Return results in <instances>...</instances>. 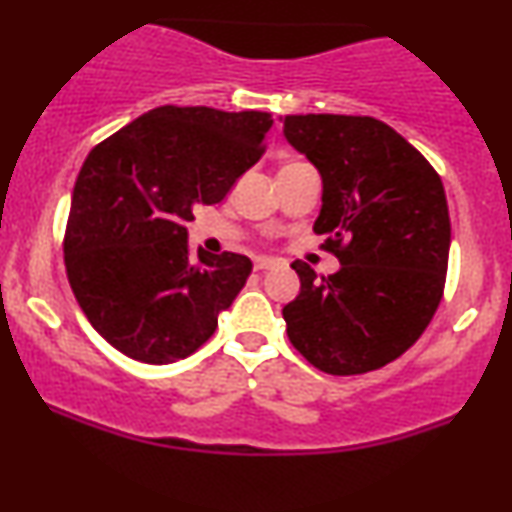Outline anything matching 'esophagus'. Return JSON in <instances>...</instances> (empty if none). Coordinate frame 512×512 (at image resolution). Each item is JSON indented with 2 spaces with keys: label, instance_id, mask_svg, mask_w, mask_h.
Returning a JSON list of instances; mask_svg holds the SVG:
<instances>
[{
  "label": "esophagus",
  "instance_id": "esophagus-1",
  "mask_svg": "<svg viewBox=\"0 0 512 512\" xmlns=\"http://www.w3.org/2000/svg\"><path fill=\"white\" fill-rule=\"evenodd\" d=\"M274 260H269V257H255V272H267V269L274 267Z\"/></svg>",
  "mask_w": 512,
  "mask_h": 512
}]
</instances>
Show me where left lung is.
<instances>
[{"label": "left lung", "instance_id": "1", "mask_svg": "<svg viewBox=\"0 0 512 512\" xmlns=\"http://www.w3.org/2000/svg\"><path fill=\"white\" fill-rule=\"evenodd\" d=\"M284 137L322 178L313 231L339 272L291 267L301 293L284 308L291 344L332 375L383 368L426 330L443 296L450 214L443 182L402 134L375 117L286 115Z\"/></svg>", "mask_w": 512, "mask_h": 512}]
</instances>
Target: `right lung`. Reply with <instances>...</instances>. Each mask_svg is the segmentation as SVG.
I'll return each instance as SVG.
<instances>
[{
  "mask_svg": "<svg viewBox=\"0 0 512 512\" xmlns=\"http://www.w3.org/2000/svg\"><path fill=\"white\" fill-rule=\"evenodd\" d=\"M272 115L149 110L88 154L76 178L64 264L101 337L142 363L195 354L252 272L245 255L190 252L187 221L260 161Z\"/></svg>",
  "mask_w": 512,
  "mask_h": 512,
  "instance_id": "obj_1",
  "label": "right lung"
}]
</instances>
